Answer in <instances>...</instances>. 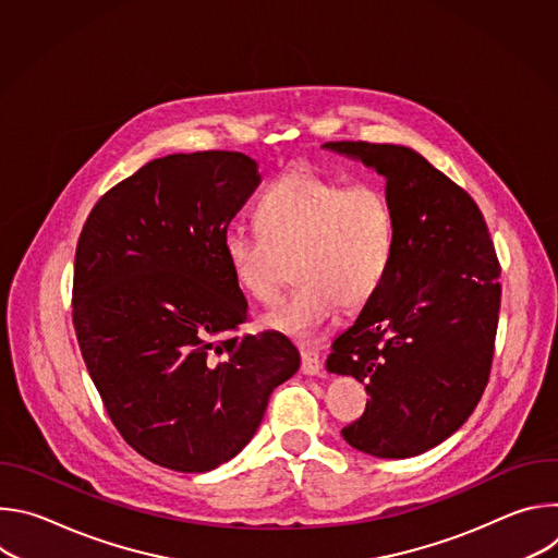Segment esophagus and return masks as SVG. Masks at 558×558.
Segmentation results:
<instances>
[{
	"mask_svg": "<svg viewBox=\"0 0 558 558\" xmlns=\"http://www.w3.org/2000/svg\"><path fill=\"white\" fill-rule=\"evenodd\" d=\"M300 355H302V373L304 375H320L323 368V360L317 355V351L308 349V347H300Z\"/></svg>",
	"mask_w": 558,
	"mask_h": 558,
	"instance_id": "34e87169",
	"label": "esophagus"
}]
</instances>
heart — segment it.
<instances>
[{"label":"heart","instance_id":"b5f03b06","mask_svg":"<svg viewBox=\"0 0 558 558\" xmlns=\"http://www.w3.org/2000/svg\"><path fill=\"white\" fill-rule=\"evenodd\" d=\"M256 222L231 225L222 250L235 284L260 304L278 300L295 260L300 284L267 315L276 331L313 338L340 306L368 304L390 274L397 220L377 185L291 174L263 196Z\"/></svg>","mask_w":558,"mask_h":558}]
</instances>
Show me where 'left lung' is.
Listing matches in <instances>:
<instances>
[{"instance_id":"1","label":"left lung","mask_w":558,"mask_h":558,"mask_svg":"<svg viewBox=\"0 0 558 558\" xmlns=\"http://www.w3.org/2000/svg\"><path fill=\"white\" fill-rule=\"evenodd\" d=\"M325 147L386 179L397 220L390 274L327 360L368 392L342 435L375 457H415L459 430L488 386L501 265L482 209L422 154L366 141Z\"/></svg>"}]
</instances>
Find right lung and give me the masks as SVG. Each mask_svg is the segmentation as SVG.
Masks as SVG:
<instances>
[{"label": "right lung", "instance_id": "right-lung-1", "mask_svg": "<svg viewBox=\"0 0 558 558\" xmlns=\"http://www.w3.org/2000/svg\"><path fill=\"white\" fill-rule=\"evenodd\" d=\"M258 183L241 151L154 158L97 201L78 235V349L121 437L170 470L235 457L300 368L282 333L238 336L250 306L222 238Z\"/></svg>", "mask_w": 558, "mask_h": 558}]
</instances>
